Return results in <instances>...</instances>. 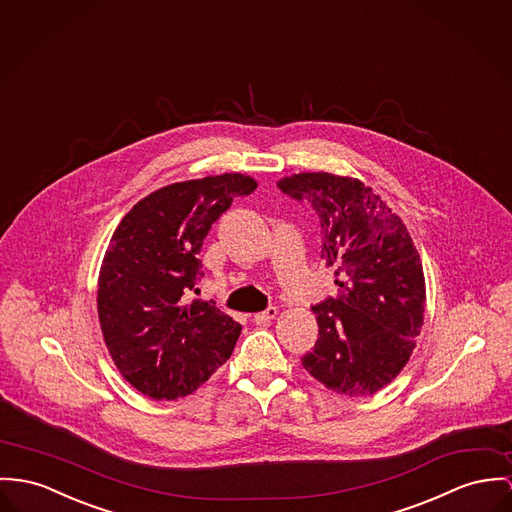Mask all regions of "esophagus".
Wrapping results in <instances>:
<instances>
[{
  "instance_id": "obj_1",
  "label": "esophagus",
  "mask_w": 512,
  "mask_h": 512,
  "mask_svg": "<svg viewBox=\"0 0 512 512\" xmlns=\"http://www.w3.org/2000/svg\"><path fill=\"white\" fill-rule=\"evenodd\" d=\"M276 314H278V310H276L275 306H269L265 312H259V314L253 315V319H255L257 323H267V321L275 319Z\"/></svg>"
}]
</instances>
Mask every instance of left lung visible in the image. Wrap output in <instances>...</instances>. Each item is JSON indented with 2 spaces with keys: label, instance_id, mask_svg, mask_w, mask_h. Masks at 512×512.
Instances as JSON below:
<instances>
[{
  "label": "left lung",
  "instance_id": "1",
  "mask_svg": "<svg viewBox=\"0 0 512 512\" xmlns=\"http://www.w3.org/2000/svg\"><path fill=\"white\" fill-rule=\"evenodd\" d=\"M278 189L314 208L321 259L339 286L335 298L312 308L319 337L302 364L337 394H376L403 370L423 327L419 251L401 218L358 179L298 173L280 179Z\"/></svg>",
  "mask_w": 512,
  "mask_h": 512
}]
</instances>
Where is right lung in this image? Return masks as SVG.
Listing matches in <instances>:
<instances>
[{"label": "right lung", "instance_id": "right-lung-1", "mask_svg": "<svg viewBox=\"0 0 512 512\" xmlns=\"http://www.w3.org/2000/svg\"><path fill=\"white\" fill-rule=\"evenodd\" d=\"M255 189L241 173L173 183L120 220L101 265L97 312L109 353L138 392L185 397L230 358L241 325L189 294L212 224Z\"/></svg>", "mask_w": 512, "mask_h": 512}]
</instances>
